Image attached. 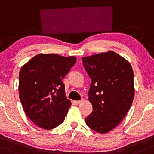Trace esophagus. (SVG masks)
<instances>
[{
	"label": "esophagus",
	"mask_w": 154,
	"mask_h": 154,
	"mask_svg": "<svg viewBox=\"0 0 154 154\" xmlns=\"http://www.w3.org/2000/svg\"><path fill=\"white\" fill-rule=\"evenodd\" d=\"M83 101H84V100H78V101H75V105H79V104H81V103H82Z\"/></svg>",
	"instance_id": "1"
}]
</instances>
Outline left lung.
<instances>
[{
  "label": "left lung",
  "instance_id": "1",
  "mask_svg": "<svg viewBox=\"0 0 154 154\" xmlns=\"http://www.w3.org/2000/svg\"><path fill=\"white\" fill-rule=\"evenodd\" d=\"M82 62L91 79L88 95L93 107L85 122L97 132H108L123 120L132 105L134 95L132 68L113 51L84 57Z\"/></svg>",
  "mask_w": 154,
  "mask_h": 154
}]
</instances>
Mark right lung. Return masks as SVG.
I'll list each match as a JSON object with an SVG mask.
<instances>
[{
	"mask_svg": "<svg viewBox=\"0 0 154 154\" xmlns=\"http://www.w3.org/2000/svg\"><path fill=\"white\" fill-rule=\"evenodd\" d=\"M75 62L73 56L39 54L22 67L20 99L25 114L38 127L49 130L65 120L71 102L62 80Z\"/></svg>",
	"mask_w": 154,
	"mask_h": 154,
	"instance_id": "right-lung-1",
	"label": "right lung"
}]
</instances>
